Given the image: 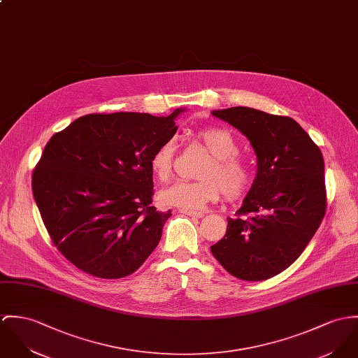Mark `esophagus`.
<instances>
[{
  "label": "esophagus",
  "mask_w": 358,
  "mask_h": 358,
  "mask_svg": "<svg viewBox=\"0 0 358 358\" xmlns=\"http://www.w3.org/2000/svg\"><path fill=\"white\" fill-rule=\"evenodd\" d=\"M180 213H183V215H187V216H190V217H202V216H203V213H202V212H195V210H185V209H182V210H180Z\"/></svg>",
  "instance_id": "34e87169"
}]
</instances>
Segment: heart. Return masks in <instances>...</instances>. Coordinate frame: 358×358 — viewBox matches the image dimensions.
Wrapping results in <instances>:
<instances>
[{
	"mask_svg": "<svg viewBox=\"0 0 358 358\" xmlns=\"http://www.w3.org/2000/svg\"><path fill=\"white\" fill-rule=\"evenodd\" d=\"M194 139L212 156L198 172L201 179L176 180L159 193V201L168 206L194 210L217 201L222 190L229 199L245 194L252 185V171L236 156L238 143L232 134L220 127H208L196 131ZM173 157L175 143L171 139L164 141L152 153L149 166L159 182L165 183L171 179Z\"/></svg>",
	"mask_w": 358,
	"mask_h": 358,
	"instance_id": "1",
	"label": "heart"
}]
</instances>
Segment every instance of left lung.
<instances>
[{
  "mask_svg": "<svg viewBox=\"0 0 358 358\" xmlns=\"http://www.w3.org/2000/svg\"><path fill=\"white\" fill-rule=\"evenodd\" d=\"M241 131L257 156V176L226 235L210 252L232 276L257 282L289 268L324 219V160L295 120L248 106L212 112Z\"/></svg>",
  "mask_w": 358,
  "mask_h": 358,
  "instance_id": "1",
  "label": "left lung"
}]
</instances>
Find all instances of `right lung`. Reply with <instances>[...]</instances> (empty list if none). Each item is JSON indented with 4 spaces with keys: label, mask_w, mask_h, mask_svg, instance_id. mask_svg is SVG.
I'll return each instance as SVG.
<instances>
[{
    "label": "right lung",
    "mask_w": 358,
    "mask_h": 358,
    "mask_svg": "<svg viewBox=\"0 0 358 358\" xmlns=\"http://www.w3.org/2000/svg\"><path fill=\"white\" fill-rule=\"evenodd\" d=\"M149 113H90L56 132L33 171V194L52 242L101 279L134 273L162 239L171 210L153 205L149 160L178 130Z\"/></svg>",
    "instance_id": "right-lung-1"
}]
</instances>
